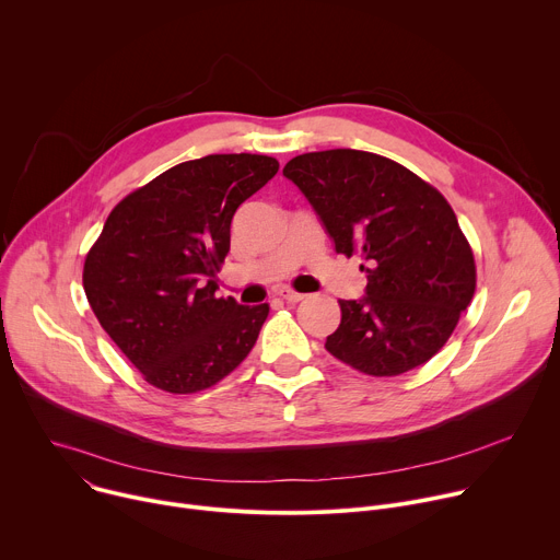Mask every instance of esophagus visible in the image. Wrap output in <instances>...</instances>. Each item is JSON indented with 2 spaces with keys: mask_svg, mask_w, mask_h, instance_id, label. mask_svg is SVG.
I'll return each instance as SVG.
<instances>
[{
  "mask_svg": "<svg viewBox=\"0 0 560 560\" xmlns=\"http://www.w3.org/2000/svg\"><path fill=\"white\" fill-rule=\"evenodd\" d=\"M279 296H281L283 301H288V303H299V301H303V299H305V294L294 292L292 288H281V290H279Z\"/></svg>",
  "mask_w": 560,
  "mask_h": 560,
  "instance_id": "34e87169",
  "label": "esophagus"
}]
</instances>
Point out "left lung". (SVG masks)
I'll return each instance as SVG.
<instances>
[{
    "mask_svg": "<svg viewBox=\"0 0 560 560\" xmlns=\"http://www.w3.org/2000/svg\"><path fill=\"white\" fill-rule=\"evenodd\" d=\"M332 238L361 253V299H341V324L326 339L339 361L396 376L430 361L454 332L476 288L474 255L445 197L387 156L337 148L285 164Z\"/></svg>",
    "mask_w": 560,
    "mask_h": 560,
    "instance_id": "left-lung-1",
    "label": "left lung"
}]
</instances>
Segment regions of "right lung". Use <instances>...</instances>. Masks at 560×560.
Instances as JSON below:
<instances>
[{"label": "right lung", "mask_w": 560, "mask_h": 560, "mask_svg": "<svg viewBox=\"0 0 560 560\" xmlns=\"http://www.w3.org/2000/svg\"><path fill=\"white\" fill-rule=\"evenodd\" d=\"M279 171L266 154H208L121 199L84 264L102 328L143 374L173 394L206 389L257 343L268 303L217 296L230 223Z\"/></svg>", "instance_id": "obj_1"}]
</instances>
